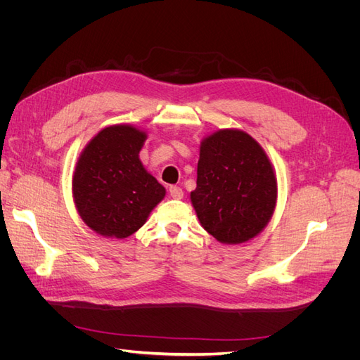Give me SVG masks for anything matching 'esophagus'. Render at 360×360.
<instances>
[{
  "label": "esophagus",
  "mask_w": 360,
  "mask_h": 360,
  "mask_svg": "<svg viewBox=\"0 0 360 360\" xmlns=\"http://www.w3.org/2000/svg\"><path fill=\"white\" fill-rule=\"evenodd\" d=\"M169 195H171V198H174V200H181L183 198V189L179 188V186H171L169 188Z\"/></svg>",
  "instance_id": "34e87169"
}]
</instances>
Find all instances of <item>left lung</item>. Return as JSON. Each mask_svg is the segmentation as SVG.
Wrapping results in <instances>:
<instances>
[{"label":"left lung","instance_id":"obj_1","mask_svg":"<svg viewBox=\"0 0 360 360\" xmlns=\"http://www.w3.org/2000/svg\"><path fill=\"white\" fill-rule=\"evenodd\" d=\"M278 181L257 141L240 129H219L200 146L191 201L204 230L224 245L245 243L274 216Z\"/></svg>","mask_w":360,"mask_h":360}]
</instances>
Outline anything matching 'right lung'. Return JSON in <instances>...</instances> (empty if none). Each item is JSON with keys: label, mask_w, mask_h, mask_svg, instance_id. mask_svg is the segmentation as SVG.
<instances>
[{"label": "right lung", "mask_w": 360, "mask_h": 360, "mask_svg": "<svg viewBox=\"0 0 360 360\" xmlns=\"http://www.w3.org/2000/svg\"><path fill=\"white\" fill-rule=\"evenodd\" d=\"M147 134L132 124H112L90 139L72 179L75 207L84 224L108 238L136 233L165 197V188L139 160Z\"/></svg>", "instance_id": "right-lung-1"}]
</instances>
